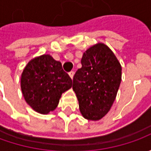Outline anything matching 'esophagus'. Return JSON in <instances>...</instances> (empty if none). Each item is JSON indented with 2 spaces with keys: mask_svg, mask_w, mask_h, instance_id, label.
<instances>
[{
  "mask_svg": "<svg viewBox=\"0 0 151 151\" xmlns=\"http://www.w3.org/2000/svg\"><path fill=\"white\" fill-rule=\"evenodd\" d=\"M74 74H75L74 71H70V72L69 73V76H70V77L71 79H73V77H74Z\"/></svg>",
  "mask_w": 151,
  "mask_h": 151,
  "instance_id": "1",
  "label": "esophagus"
}]
</instances>
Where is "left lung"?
Wrapping results in <instances>:
<instances>
[{"label":"left lung","mask_w":151,"mask_h":151,"mask_svg":"<svg viewBox=\"0 0 151 151\" xmlns=\"http://www.w3.org/2000/svg\"><path fill=\"white\" fill-rule=\"evenodd\" d=\"M81 68L73 78V91L85 119L96 121L107 114L120 86L122 67L113 51L98 43L83 54Z\"/></svg>","instance_id":"obj_1"}]
</instances>
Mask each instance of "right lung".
<instances>
[{
    "instance_id": "add662e5",
    "label": "right lung",
    "mask_w": 151,
    "mask_h": 151,
    "mask_svg": "<svg viewBox=\"0 0 151 151\" xmlns=\"http://www.w3.org/2000/svg\"><path fill=\"white\" fill-rule=\"evenodd\" d=\"M72 86V80L62 69L60 61L50 55L30 60L21 76V89L27 103L41 114L57 107L62 93Z\"/></svg>"
}]
</instances>
